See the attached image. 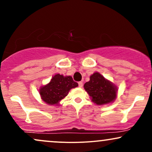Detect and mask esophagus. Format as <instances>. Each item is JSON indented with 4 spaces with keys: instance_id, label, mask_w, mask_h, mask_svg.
Wrapping results in <instances>:
<instances>
[{
    "instance_id": "obj_1",
    "label": "esophagus",
    "mask_w": 152,
    "mask_h": 152,
    "mask_svg": "<svg viewBox=\"0 0 152 152\" xmlns=\"http://www.w3.org/2000/svg\"><path fill=\"white\" fill-rule=\"evenodd\" d=\"M78 86L81 87H81L83 86V82H81V81L78 82Z\"/></svg>"
}]
</instances>
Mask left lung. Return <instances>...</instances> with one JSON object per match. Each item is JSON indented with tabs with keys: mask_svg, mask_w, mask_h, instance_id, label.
<instances>
[{
	"mask_svg": "<svg viewBox=\"0 0 152 152\" xmlns=\"http://www.w3.org/2000/svg\"><path fill=\"white\" fill-rule=\"evenodd\" d=\"M83 87L92 102L97 105L112 103L116 98L117 87L99 72L94 73L90 76V81L85 83Z\"/></svg>",
	"mask_w": 152,
	"mask_h": 152,
	"instance_id": "obj_1",
	"label": "left lung"
}]
</instances>
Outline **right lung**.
I'll return each mask as SVG.
<instances>
[{
    "instance_id": "obj_1",
    "label": "right lung",
    "mask_w": 152,
    "mask_h": 152,
    "mask_svg": "<svg viewBox=\"0 0 152 152\" xmlns=\"http://www.w3.org/2000/svg\"><path fill=\"white\" fill-rule=\"evenodd\" d=\"M78 86V83L71 76H64L56 74L48 84L41 86L39 94L41 99L48 105H58L59 102L65 98L71 88Z\"/></svg>"
}]
</instances>
